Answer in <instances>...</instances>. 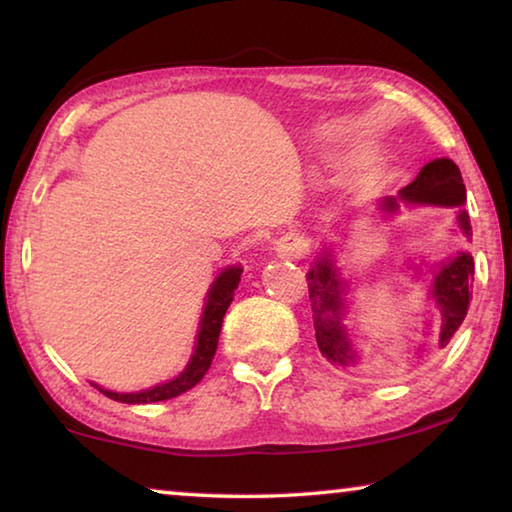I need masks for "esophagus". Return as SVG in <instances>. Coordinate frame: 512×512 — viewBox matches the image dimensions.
Instances as JSON below:
<instances>
[{
	"instance_id": "obj_1",
	"label": "esophagus",
	"mask_w": 512,
	"mask_h": 512,
	"mask_svg": "<svg viewBox=\"0 0 512 512\" xmlns=\"http://www.w3.org/2000/svg\"><path fill=\"white\" fill-rule=\"evenodd\" d=\"M277 253L289 259H300L307 253V239L296 235V232H291V235L277 241Z\"/></svg>"
}]
</instances>
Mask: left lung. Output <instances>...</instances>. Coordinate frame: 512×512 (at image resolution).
<instances>
[{"instance_id": "8db88e82", "label": "left lung", "mask_w": 512, "mask_h": 512, "mask_svg": "<svg viewBox=\"0 0 512 512\" xmlns=\"http://www.w3.org/2000/svg\"><path fill=\"white\" fill-rule=\"evenodd\" d=\"M400 201L406 203H424V205H443V207H458V228L465 237H472L470 216L463 210L465 203V185L461 169L449 158H436L420 169L418 178L406 185L400 192ZM386 212H395L397 198H384ZM309 282V300L311 311H314V329L318 350L323 352L327 361L336 366H352L357 363V354L352 350L348 329L343 320L348 314L345 296H348V284L334 266L332 255H320L311 264L307 273ZM472 282H474V259L470 253H458L449 257L447 262L438 264L433 271V282L429 287V298L438 309V327L433 348H447L452 341L456 329L465 320L467 307L472 298ZM431 350L429 343L418 345V357H424Z\"/></svg>"}]
</instances>
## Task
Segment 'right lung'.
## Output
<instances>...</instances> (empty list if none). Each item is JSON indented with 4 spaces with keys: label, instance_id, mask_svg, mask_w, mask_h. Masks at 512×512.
<instances>
[{
    "label": "right lung",
    "instance_id": "1",
    "mask_svg": "<svg viewBox=\"0 0 512 512\" xmlns=\"http://www.w3.org/2000/svg\"><path fill=\"white\" fill-rule=\"evenodd\" d=\"M239 280H241V266H230V268H223V273H219V277L212 282L210 291H207L201 325H198L194 354H192V359H189L187 368L180 372L176 379L167 381V384L146 388V391H137V393H115V391H106V388L97 386L99 391L115 402L151 404V402L171 400V397H178L180 393L194 388L198 381L203 379L207 368L212 366L216 345H219L223 316H225V311H228L232 298H235V289L239 287Z\"/></svg>",
    "mask_w": 512,
    "mask_h": 512
}]
</instances>
